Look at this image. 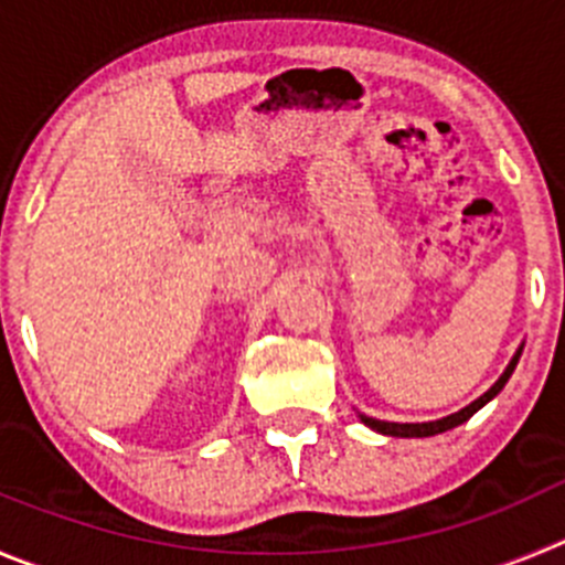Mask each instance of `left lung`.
Instances as JSON below:
<instances>
[{"label":"left lung","instance_id":"obj_1","mask_svg":"<svg viewBox=\"0 0 565 565\" xmlns=\"http://www.w3.org/2000/svg\"><path fill=\"white\" fill-rule=\"evenodd\" d=\"M521 351H524V345H519V351L513 354V360L508 362V367H504L502 376L497 379V382L490 384V390H484L482 395H479L477 402H471L468 407H462L460 413H451L446 415V418H437V420H424V424H393V420H379V418H371V415H362L360 413V420L365 426H371L373 431H379V435H390V437H431V435H440V431H449L455 429V426L466 424L468 418H471L473 413H479V409L484 407L488 402H493L499 393H502V387L508 384V379L513 376L515 365H519V356Z\"/></svg>","mask_w":565,"mask_h":565}]
</instances>
